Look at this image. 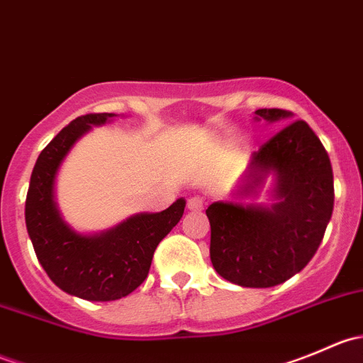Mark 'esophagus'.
Here are the masks:
<instances>
[{
	"label": "esophagus",
	"mask_w": 363,
	"mask_h": 363,
	"mask_svg": "<svg viewBox=\"0 0 363 363\" xmlns=\"http://www.w3.org/2000/svg\"><path fill=\"white\" fill-rule=\"evenodd\" d=\"M188 208L189 211H202L203 208L202 196H191V199H188Z\"/></svg>",
	"instance_id": "obj_1"
}]
</instances>
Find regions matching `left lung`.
<instances>
[{
	"instance_id": "obj_1",
	"label": "left lung",
	"mask_w": 363,
	"mask_h": 363,
	"mask_svg": "<svg viewBox=\"0 0 363 363\" xmlns=\"http://www.w3.org/2000/svg\"><path fill=\"white\" fill-rule=\"evenodd\" d=\"M267 121L288 119L283 108H259ZM276 172V199L259 205L216 202L205 211L211 223V262L226 281L246 288L284 283L316 255L334 211V174L323 144L309 124L290 121L252 155L250 195Z\"/></svg>"
}]
</instances>
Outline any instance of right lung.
<instances>
[{
  "instance_id": "right-lung-1",
  "label": "right lung",
  "mask_w": 363,
  "mask_h": 363,
  "mask_svg": "<svg viewBox=\"0 0 363 363\" xmlns=\"http://www.w3.org/2000/svg\"><path fill=\"white\" fill-rule=\"evenodd\" d=\"M113 113H86L65 126L40 152L26 196V226L40 265L56 286L84 300L108 302L137 290L147 277L156 247L181 221L186 202L138 214L101 235H79L54 203V177L67 152L91 124Z\"/></svg>"
}]
</instances>
